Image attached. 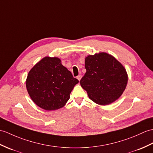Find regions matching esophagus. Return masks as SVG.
I'll return each mask as SVG.
<instances>
[{
	"instance_id": "1",
	"label": "esophagus",
	"mask_w": 153,
	"mask_h": 153,
	"mask_svg": "<svg viewBox=\"0 0 153 153\" xmlns=\"http://www.w3.org/2000/svg\"><path fill=\"white\" fill-rule=\"evenodd\" d=\"M81 77H82V76H81V75L77 76V79L78 80H79V81H80V80H81Z\"/></svg>"
}]
</instances>
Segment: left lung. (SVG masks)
<instances>
[{
    "label": "left lung",
    "instance_id": "obj_1",
    "mask_svg": "<svg viewBox=\"0 0 153 153\" xmlns=\"http://www.w3.org/2000/svg\"><path fill=\"white\" fill-rule=\"evenodd\" d=\"M87 72L80 85L92 101L100 105H109L119 99L128 83L123 65L105 52L90 55L85 59Z\"/></svg>",
    "mask_w": 153,
    "mask_h": 153
}]
</instances>
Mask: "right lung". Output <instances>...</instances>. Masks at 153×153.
<instances>
[{
  "label": "right lung",
  "instance_id": "right-lung-1",
  "mask_svg": "<svg viewBox=\"0 0 153 153\" xmlns=\"http://www.w3.org/2000/svg\"><path fill=\"white\" fill-rule=\"evenodd\" d=\"M78 83L59 58L47 56L30 69L26 87L35 104L46 111H53L66 105Z\"/></svg>",
  "mask_w": 153,
  "mask_h": 153
}]
</instances>
